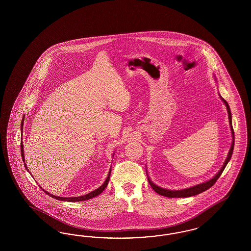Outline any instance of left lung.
I'll return each instance as SVG.
<instances>
[{"instance_id":"left-lung-1","label":"left lung","mask_w":251,"mask_h":251,"mask_svg":"<svg viewBox=\"0 0 251 251\" xmlns=\"http://www.w3.org/2000/svg\"><path fill=\"white\" fill-rule=\"evenodd\" d=\"M214 79H215V81H216L215 76H214ZM219 96H220L221 100L224 102V104H225L226 106V109H227L228 113V120H229V125H230L231 133H232V145H231L230 150H229V152H228L227 157H226V159L225 161V163H224L223 167H221L220 170L218 171V173H217L216 175L214 176L213 177H212L211 179H209V180L205 181V182L198 184V185H195V186L190 187V188H187V189H183V190H167V189H163V188H161L159 186L155 185L154 183L152 182V180L150 179L149 176L147 174V171H146V175H147V177H148L149 184L151 185L152 190H154L156 193H158V194L162 195V196H165V197L168 198L191 197V196H195V195H198V194H200V193H201V192L205 191V190H208V189H210L212 186L214 185V183L217 181V179L220 177V176L222 175L223 171L225 170V168L226 167L228 162L230 161L231 157H232L233 151H234V145H235V134H234V129H233V126H232V114H231V110H230L229 105H228L227 102L221 97L220 94H219Z\"/></svg>"}]
</instances>
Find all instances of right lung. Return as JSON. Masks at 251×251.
Wrapping results in <instances>:
<instances>
[{
    "label": "right lung",
    "instance_id": "right-lung-1",
    "mask_svg": "<svg viewBox=\"0 0 251 251\" xmlns=\"http://www.w3.org/2000/svg\"><path fill=\"white\" fill-rule=\"evenodd\" d=\"M24 118H25V116H24ZM24 118L23 121H22V123H21V130H23V125H24ZM115 153V152H114ZM114 153L112 154L113 156H114ZM21 154H22V159H23L24 165H25V167L27 169V167H26V165H25V155H24V145L23 142L21 143ZM27 171H29L28 169H27ZM110 173H111V167H110V169H109V171H108V175L106 176V180H105V182L103 183L100 187H99V189H97V190H94V191H91V192H89V193H87V194H85L84 196H79V197H59V196H55L53 194H50V193H49L48 191H45L46 193L48 194V195H50V197L54 198V199H56V200H60V201H86V200H89V199H92V198L97 197V196H99V194L103 191V190H105L106 188V186H107V183L109 181V178H110Z\"/></svg>",
    "mask_w": 251,
    "mask_h": 251
}]
</instances>
